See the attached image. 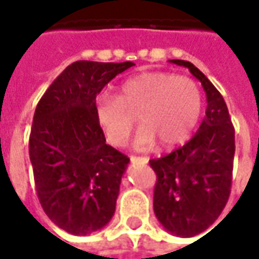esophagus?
<instances>
[{
    "label": "esophagus",
    "mask_w": 259,
    "mask_h": 259,
    "mask_svg": "<svg viewBox=\"0 0 259 259\" xmlns=\"http://www.w3.org/2000/svg\"><path fill=\"white\" fill-rule=\"evenodd\" d=\"M131 161H141V163H148V157H135V155H131Z\"/></svg>",
    "instance_id": "34e87169"
}]
</instances>
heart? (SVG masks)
Masks as SVG:
<instances>
[{
	"instance_id": "obj_1",
	"label": "heart",
	"mask_w": 259,
	"mask_h": 259,
	"mask_svg": "<svg viewBox=\"0 0 259 259\" xmlns=\"http://www.w3.org/2000/svg\"><path fill=\"white\" fill-rule=\"evenodd\" d=\"M202 111V95L196 82L167 72H147L126 79L118 96L101 95L95 118L109 144L126 143L135 126L143 124L134 140L138 150L154 147L157 140L168 148L184 143L193 133Z\"/></svg>"
}]
</instances>
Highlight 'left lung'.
Segmentation results:
<instances>
[{
  "instance_id": "left-lung-1",
  "label": "left lung",
  "mask_w": 259,
  "mask_h": 259,
  "mask_svg": "<svg viewBox=\"0 0 259 259\" xmlns=\"http://www.w3.org/2000/svg\"><path fill=\"white\" fill-rule=\"evenodd\" d=\"M184 66L206 92V116L197 133L183 147L150 160L157 176L154 213L171 234L190 238L206 231L222 213L231 194L235 130L224 96L190 62Z\"/></svg>"
}]
</instances>
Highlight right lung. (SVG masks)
<instances>
[{"mask_svg": "<svg viewBox=\"0 0 259 259\" xmlns=\"http://www.w3.org/2000/svg\"><path fill=\"white\" fill-rule=\"evenodd\" d=\"M131 66L75 62L35 108L28 153L37 197L49 219L69 234L99 231L115 213L130 158L106 144L95 102L104 86Z\"/></svg>", "mask_w": 259, "mask_h": 259, "instance_id": "obj_1", "label": "right lung"}]
</instances>
